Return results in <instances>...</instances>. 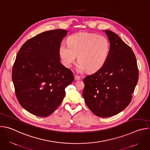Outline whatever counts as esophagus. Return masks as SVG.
<instances>
[{"label":"esophagus","instance_id":"34e87169","mask_svg":"<svg viewBox=\"0 0 150 150\" xmlns=\"http://www.w3.org/2000/svg\"><path fill=\"white\" fill-rule=\"evenodd\" d=\"M81 78V77L79 76H78V75H75V79L76 80V81H79V80H80Z\"/></svg>","mask_w":150,"mask_h":150}]
</instances>
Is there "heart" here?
Segmentation results:
<instances>
[{
  "label": "heart",
  "instance_id": "obj_1",
  "mask_svg": "<svg viewBox=\"0 0 150 150\" xmlns=\"http://www.w3.org/2000/svg\"><path fill=\"white\" fill-rule=\"evenodd\" d=\"M68 43L62 42L59 54L62 63L67 68L72 67L78 56V71L87 70L94 72L99 70L109 55L110 43L108 38L97 34L79 33L71 35Z\"/></svg>",
  "mask_w": 150,
  "mask_h": 150
}]
</instances>
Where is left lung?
<instances>
[{
    "label": "left lung",
    "instance_id": "8db88e82",
    "mask_svg": "<svg viewBox=\"0 0 150 150\" xmlns=\"http://www.w3.org/2000/svg\"><path fill=\"white\" fill-rule=\"evenodd\" d=\"M110 43L103 67L83 78V97L96 116H114L129 104L138 80L136 57L132 49L115 33L104 31Z\"/></svg>",
    "mask_w": 150,
    "mask_h": 150
}]
</instances>
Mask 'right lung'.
Here are the masks:
<instances>
[{"instance_id": "right-lung-1", "label": "right lung", "mask_w": 150, "mask_h": 150, "mask_svg": "<svg viewBox=\"0 0 150 150\" xmlns=\"http://www.w3.org/2000/svg\"><path fill=\"white\" fill-rule=\"evenodd\" d=\"M65 30L41 33L19 49L12 68L16 98L24 109L39 117L52 114L65 96L74 79L72 72L60 63V44Z\"/></svg>"}]
</instances>
